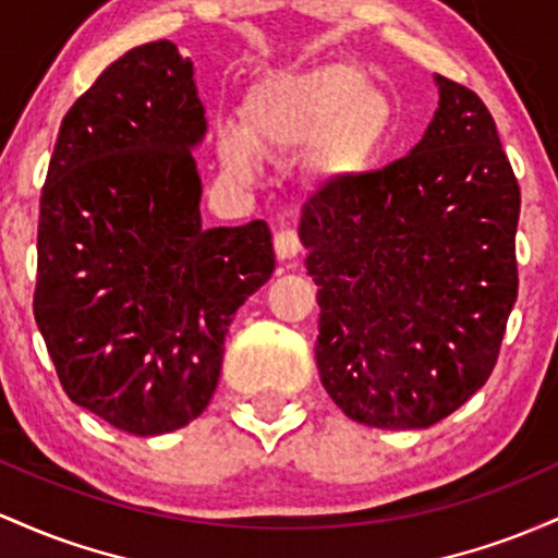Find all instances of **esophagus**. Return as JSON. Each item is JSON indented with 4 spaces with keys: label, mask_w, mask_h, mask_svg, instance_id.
<instances>
[{
    "label": "esophagus",
    "mask_w": 558,
    "mask_h": 558,
    "mask_svg": "<svg viewBox=\"0 0 558 558\" xmlns=\"http://www.w3.org/2000/svg\"><path fill=\"white\" fill-rule=\"evenodd\" d=\"M274 247H277V255L281 260H290L300 255L303 250V240H300L298 229L292 227H279L277 234H274Z\"/></svg>",
    "instance_id": "esophagus-1"
}]
</instances>
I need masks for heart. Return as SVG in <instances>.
<instances>
[{"label": "heart", "instance_id": "obj_1", "mask_svg": "<svg viewBox=\"0 0 558 558\" xmlns=\"http://www.w3.org/2000/svg\"><path fill=\"white\" fill-rule=\"evenodd\" d=\"M390 110L359 68L324 65L279 73L263 81L247 102V134L218 129L221 158L231 171L247 173L255 153H290L327 136L322 160L329 171H353L381 142Z\"/></svg>", "mask_w": 558, "mask_h": 558}]
</instances>
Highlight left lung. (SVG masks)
I'll list each match as a JSON object with an SVG mask.
<instances>
[{
	"instance_id": "1",
	"label": "left lung",
	"mask_w": 558,
	"mask_h": 558,
	"mask_svg": "<svg viewBox=\"0 0 558 558\" xmlns=\"http://www.w3.org/2000/svg\"><path fill=\"white\" fill-rule=\"evenodd\" d=\"M437 84L414 153L324 181L300 218L318 374L366 427H429L464 405L496 368L517 303L514 168L477 94Z\"/></svg>"
}]
</instances>
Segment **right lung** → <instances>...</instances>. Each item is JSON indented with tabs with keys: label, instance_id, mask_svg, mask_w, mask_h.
Masks as SVG:
<instances>
[{
	"label": "right lung",
	"instance_id": "right-lung-1",
	"mask_svg": "<svg viewBox=\"0 0 558 558\" xmlns=\"http://www.w3.org/2000/svg\"><path fill=\"white\" fill-rule=\"evenodd\" d=\"M190 58L116 60L62 118L41 186L34 316L73 403L131 435L203 414L236 308L274 274L266 221L203 229Z\"/></svg>",
	"mask_w": 558,
	"mask_h": 558
}]
</instances>
